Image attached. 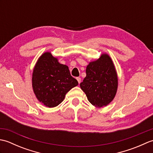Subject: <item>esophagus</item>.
<instances>
[{
	"mask_svg": "<svg viewBox=\"0 0 153 153\" xmlns=\"http://www.w3.org/2000/svg\"><path fill=\"white\" fill-rule=\"evenodd\" d=\"M77 82H78V83H81V78H80V77H77Z\"/></svg>",
	"mask_w": 153,
	"mask_h": 153,
	"instance_id": "34e87169",
	"label": "esophagus"
}]
</instances>
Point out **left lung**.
I'll return each instance as SVG.
<instances>
[{"mask_svg":"<svg viewBox=\"0 0 153 153\" xmlns=\"http://www.w3.org/2000/svg\"><path fill=\"white\" fill-rule=\"evenodd\" d=\"M89 101L96 107L105 106L112 101L118 89V76L111 58L102 54L86 68V77L80 83Z\"/></svg>","mask_w":153,"mask_h":153,"instance_id":"1","label":"left lung"}]
</instances>
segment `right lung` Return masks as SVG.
<instances>
[{
  "instance_id": "obj_1",
  "label": "right lung",
  "mask_w": 153,
  "mask_h": 153,
  "mask_svg": "<svg viewBox=\"0 0 153 153\" xmlns=\"http://www.w3.org/2000/svg\"><path fill=\"white\" fill-rule=\"evenodd\" d=\"M78 85L66 65L58 62L50 52L39 58L32 75V87L39 101L53 108L63 101L66 94Z\"/></svg>"
}]
</instances>
